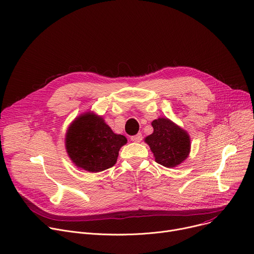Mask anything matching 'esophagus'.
Returning a JSON list of instances; mask_svg holds the SVG:
<instances>
[{"label":"esophagus","instance_id":"esophagus-1","mask_svg":"<svg viewBox=\"0 0 254 254\" xmlns=\"http://www.w3.org/2000/svg\"><path fill=\"white\" fill-rule=\"evenodd\" d=\"M142 133H137V134H134V136H131L130 137V140L132 141V142H141L142 141Z\"/></svg>","mask_w":254,"mask_h":254}]
</instances>
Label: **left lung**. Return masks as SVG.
Wrapping results in <instances>:
<instances>
[{
  "label": "left lung",
  "instance_id": "1",
  "mask_svg": "<svg viewBox=\"0 0 254 254\" xmlns=\"http://www.w3.org/2000/svg\"><path fill=\"white\" fill-rule=\"evenodd\" d=\"M154 128L145 139L155 157V161L165 167H175L188 157L190 137L184 129L167 118H158L152 122Z\"/></svg>",
  "mask_w": 254,
  "mask_h": 254
}]
</instances>
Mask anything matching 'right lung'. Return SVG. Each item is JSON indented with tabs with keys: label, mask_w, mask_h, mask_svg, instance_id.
Masks as SVG:
<instances>
[{
	"label": "right lung",
	"mask_w": 254,
	"mask_h": 254,
	"mask_svg": "<svg viewBox=\"0 0 254 254\" xmlns=\"http://www.w3.org/2000/svg\"><path fill=\"white\" fill-rule=\"evenodd\" d=\"M127 142L123 134H116L94 113L79 116L66 134L67 153L77 167L91 173L112 167L118 151Z\"/></svg>",
	"instance_id": "add662e5"
}]
</instances>
